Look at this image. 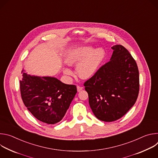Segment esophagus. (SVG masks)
<instances>
[{"mask_svg":"<svg viewBox=\"0 0 158 158\" xmlns=\"http://www.w3.org/2000/svg\"><path fill=\"white\" fill-rule=\"evenodd\" d=\"M82 89H83V87H82V86H80V85H77V91L78 92L81 91Z\"/></svg>","mask_w":158,"mask_h":158,"instance_id":"obj_1","label":"esophagus"}]
</instances>
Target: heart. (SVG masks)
<instances>
[{
    "instance_id": "b5f03b06",
    "label": "heart",
    "mask_w": 158,
    "mask_h": 158,
    "mask_svg": "<svg viewBox=\"0 0 158 158\" xmlns=\"http://www.w3.org/2000/svg\"><path fill=\"white\" fill-rule=\"evenodd\" d=\"M104 56V51L101 48L94 50L92 47H81L69 54L67 62L71 65L80 62L77 66V73L81 78L88 79L98 71ZM65 73L71 74V71L67 69Z\"/></svg>"
}]
</instances>
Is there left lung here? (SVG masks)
<instances>
[{
    "label": "left lung",
    "instance_id": "8db88e82",
    "mask_svg": "<svg viewBox=\"0 0 158 158\" xmlns=\"http://www.w3.org/2000/svg\"><path fill=\"white\" fill-rule=\"evenodd\" d=\"M110 60L84 83L94 114L105 122L116 121L136 102L139 91L137 64L129 51L116 45Z\"/></svg>",
    "mask_w": 158,
    "mask_h": 158
}]
</instances>
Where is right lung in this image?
<instances>
[{
  "label": "right lung",
  "instance_id": "add662e5",
  "mask_svg": "<svg viewBox=\"0 0 158 158\" xmlns=\"http://www.w3.org/2000/svg\"><path fill=\"white\" fill-rule=\"evenodd\" d=\"M22 76L20 95L31 114L48 124L60 121L77 93L76 86L64 84L54 77L31 76L24 73Z\"/></svg>",
  "mask_w": 158,
  "mask_h": 158
}]
</instances>
